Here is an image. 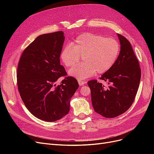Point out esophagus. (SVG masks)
<instances>
[{
    "mask_svg": "<svg viewBox=\"0 0 154 154\" xmlns=\"http://www.w3.org/2000/svg\"><path fill=\"white\" fill-rule=\"evenodd\" d=\"M78 82V84H79V85H80V86H82V85H83L84 84H85V83H87L85 81H82V80H79Z\"/></svg>",
    "mask_w": 154,
    "mask_h": 154,
    "instance_id": "1",
    "label": "esophagus"
}]
</instances>
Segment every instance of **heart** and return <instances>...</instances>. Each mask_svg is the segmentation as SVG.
<instances>
[{
	"label": "heart",
	"instance_id": "1",
	"mask_svg": "<svg viewBox=\"0 0 154 154\" xmlns=\"http://www.w3.org/2000/svg\"><path fill=\"white\" fill-rule=\"evenodd\" d=\"M119 42L112 38L85 32L78 36L72 45L64 47L60 60L66 67L76 63L82 57L83 63L69 70V75L82 80L97 74H103L113 67L120 53Z\"/></svg>",
	"mask_w": 154,
	"mask_h": 154
}]
</instances>
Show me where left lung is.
Masks as SVG:
<instances>
[{"mask_svg": "<svg viewBox=\"0 0 154 154\" xmlns=\"http://www.w3.org/2000/svg\"><path fill=\"white\" fill-rule=\"evenodd\" d=\"M121 50L119 57L110 70L100 79L108 82L105 87L96 80L88 82L93 108L105 118H115L132 105L141 80V69L130 42L117 35Z\"/></svg>", "mask_w": 154, "mask_h": 154, "instance_id": "8db88e82", "label": "left lung"}]
</instances>
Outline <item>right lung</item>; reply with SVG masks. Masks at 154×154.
Instances as JSON below:
<instances>
[{
  "instance_id": "right-lung-1",
  "label": "right lung",
  "mask_w": 154,
  "mask_h": 154,
  "mask_svg": "<svg viewBox=\"0 0 154 154\" xmlns=\"http://www.w3.org/2000/svg\"><path fill=\"white\" fill-rule=\"evenodd\" d=\"M63 31L44 34L24 49L17 68V85L25 106L36 118L53 122L66 116L70 100L79 87L75 78L67 75L60 65L64 42Z\"/></svg>"
}]
</instances>
